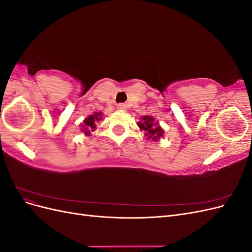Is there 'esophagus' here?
Returning <instances> with one entry per match:
<instances>
[{
    "label": "esophagus",
    "mask_w": 252,
    "mask_h": 252,
    "mask_svg": "<svg viewBox=\"0 0 252 252\" xmlns=\"http://www.w3.org/2000/svg\"><path fill=\"white\" fill-rule=\"evenodd\" d=\"M125 107H126V106H125L124 104H119V105L117 106V108H118L119 110H124Z\"/></svg>",
    "instance_id": "1"
}]
</instances>
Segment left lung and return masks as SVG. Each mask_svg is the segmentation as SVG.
I'll use <instances>...</instances> for the list:
<instances>
[{
  "label": "left lung",
  "instance_id": "1",
  "mask_svg": "<svg viewBox=\"0 0 252 252\" xmlns=\"http://www.w3.org/2000/svg\"><path fill=\"white\" fill-rule=\"evenodd\" d=\"M138 126L142 131H144L145 136H147V140L158 142L159 139L163 138L164 129L159 125L158 122L151 116H144L138 122Z\"/></svg>",
  "mask_w": 252,
  "mask_h": 252
}]
</instances>
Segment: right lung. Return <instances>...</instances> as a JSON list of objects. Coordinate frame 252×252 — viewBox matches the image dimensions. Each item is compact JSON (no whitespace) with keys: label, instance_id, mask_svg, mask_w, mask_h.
Listing matches in <instances>:
<instances>
[{"label":"right lung","instance_id":"add662e5","mask_svg":"<svg viewBox=\"0 0 252 252\" xmlns=\"http://www.w3.org/2000/svg\"><path fill=\"white\" fill-rule=\"evenodd\" d=\"M102 116V112H94V114H90V116L83 121V124L81 125V131L85 133V135H90L91 131H94L96 129L97 122H100L103 119Z\"/></svg>","mask_w":252,"mask_h":252}]
</instances>
